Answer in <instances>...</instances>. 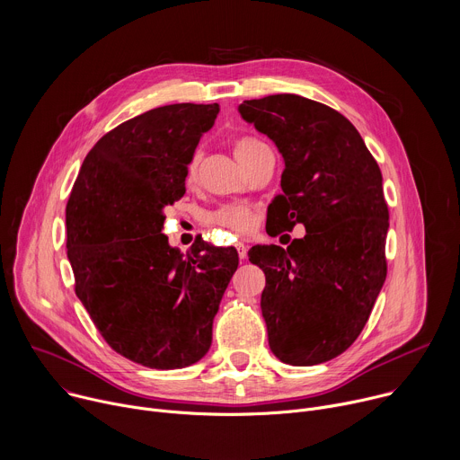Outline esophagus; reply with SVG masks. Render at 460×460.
<instances>
[{
	"label": "esophagus",
	"mask_w": 460,
	"mask_h": 460,
	"mask_svg": "<svg viewBox=\"0 0 460 460\" xmlns=\"http://www.w3.org/2000/svg\"><path fill=\"white\" fill-rule=\"evenodd\" d=\"M236 252L240 256V260L247 258V245L243 242H236Z\"/></svg>",
	"instance_id": "obj_1"
}]
</instances>
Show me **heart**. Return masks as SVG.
<instances>
[{"mask_svg": "<svg viewBox=\"0 0 460 460\" xmlns=\"http://www.w3.org/2000/svg\"><path fill=\"white\" fill-rule=\"evenodd\" d=\"M264 146L260 140L254 138H240L234 142V156L238 158V162L242 158H245L252 149ZM199 164H200V153H196L187 167V180H194L196 171H199ZM254 213L252 209L245 208V206H226L222 209H218L217 213L211 215V222L224 226L227 229H233L236 233H247L252 229L254 226Z\"/></svg>", "mask_w": 460, "mask_h": 460, "instance_id": "heart-1", "label": "heart"}]
</instances>
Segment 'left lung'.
Masks as SVG:
<instances>
[{
	"instance_id": "8db88e82",
	"label": "left lung",
	"mask_w": 460,
	"mask_h": 460,
	"mask_svg": "<svg viewBox=\"0 0 460 460\" xmlns=\"http://www.w3.org/2000/svg\"><path fill=\"white\" fill-rule=\"evenodd\" d=\"M238 112L284 158V194L270 208L268 233L305 227L288 249H249L251 264L266 273L260 307L270 348L284 364L327 362L357 341L385 280L382 172L353 123L332 107L273 94L243 100Z\"/></svg>"
}]
</instances>
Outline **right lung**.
I'll return each mask as SVG.
<instances>
[{"instance_id":"obj_1","label":"right lung","mask_w":460,"mask_h":460,"mask_svg":"<svg viewBox=\"0 0 460 460\" xmlns=\"http://www.w3.org/2000/svg\"><path fill=\"white\" fill-rule=\"evenodd\" d=\"M218 112L174 103L118 125L85 156L65 209L76 296L105 342L146 367H187L209 351L238 268L234 247L194 242L181 252L162 233Z\"/></svg>"}]
</instances>
